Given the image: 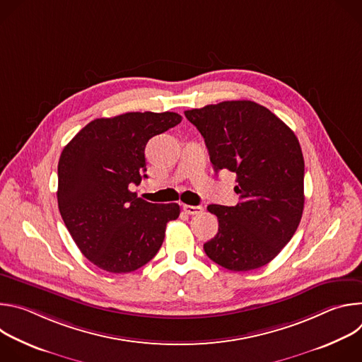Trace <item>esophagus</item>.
Listing matches in <instances>:
<instances>
[{"instance_id": "1", "label": "esophagus", "mask_w": 362, "mask_h": 362, "mask_svg": "<svg viewBox=\"0 0 362 362\" xmlns=\"http://www.w3.org/2000/svg\"><path fill=\"white\" fill-rule=\"evenodd\" d=\"M183 211L187 214V215H199L203 212V208L202 206H192V204H183Z\"/></svg>"}]
</instances>
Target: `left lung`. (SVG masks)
<instances>
[{
	"instance_id": "1",
	"label": "left lung",
	"mask_w": 362,
	"mask_h": 362,
	"mask_svg": "<svg viewBox=\"0 0 362 362\" xmlns=\"http://www.w3.org/2000/svg\"><path fill=\"white\" fill-rule=\"evenodd\" d=\"M209 150L215 172L236 176V206L209 204L215 238L203 245L214 262L245 272L269 264L298 229L303 212L305 163L295 133L249 100L185 112Z\"/></svg>"
}]
</instances>
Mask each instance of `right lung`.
I'll return each instance as SVG.
<instances>
[{
  "mask_svg": "<svg viewBox=\"0 0 362 362\" xmlns=\"http://www.w3.org/2000/svg\"><path fill=\"white\" fill-rule=\"evenodd\" d=\"M180 122L173 112L95 119L63 148L59 209L73 240L97 268L112 274L141 268L159 252L168 222L179 218L177 203H150L129 187L147 177V141Z\"/></svg>",
  "mask_w": 362,
  "mask_h": 362,
  "instance_id": "add662e5",
  "label": "right lung"
}]
</instances>
